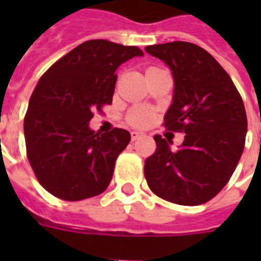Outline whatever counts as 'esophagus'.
I'll list each match as a JSON object with an SVG mask.
<instances>
[{
    "instance_id": "esophagus-1",
    "label": "esophagus",
    "mask_w": 261,
    "mask_h": 261,
    "mask_svg": "<svg viewBox=\"0 0 261 261\" xmlns=\"http://www.w3.org/2000/svg\"><path fill=\"white\" fill-rule=\"evenodd\" d=\"M140 137H142V133H140V131H131V140H133V141L138 140Z\"/></svg>"
}]
</instances>
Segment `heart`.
Masks as SVG:
<instances>
[{
  "label": "heart",
  "instance_id": "b5f03b06",
  "mask_svg": "<svg viewBox=\"0 0 261 261\" xmlns=\"http://www.w3.org/2000/svg\"><path fill=\"white\" fill-rule=\"evenodd\" d=\"M128 123L134 127H147L151 123V114L148 113L145 109L136 108L128 113Z\"/></svg>",
  "mask_w": 261,
  "mask_h": 261
}]
</instances>
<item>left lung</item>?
Instances as JSON below:
<instances>
[{
	"mask_svg": "<svg viewBox=\"0 0 261 261\" xmlns=\"http://www.w3.org/2000/svg\"><path fill=\"white\" fill-rule=\"evenodd\" d=\"M145 50L169 65L175 80L165 128L186 134L177 151L153 137L156 149L144 166L148 186L166 201L204 204L229 181L245 148L247 117L241 93L218 61L197 44L172 42Z\"/></svg>",
	"mask_w": 261,
	"mask_h": 261,
	"instance_id": "1",
	"label": "left lung"
}]
</instances>
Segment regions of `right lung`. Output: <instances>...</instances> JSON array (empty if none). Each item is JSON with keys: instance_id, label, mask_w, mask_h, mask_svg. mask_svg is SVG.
<instances>
[{"instance_id": "right-lung-1", "label": "right lung", "mask_w": 261, "mask_h": 261, "mask_svg": "<svg viewBox=\"0 0 261 261\" xmlns=\"http://www.w3.org/2000/svg\"><path fill=\"white\" fill-rule=\"evenodd\" d=\"M142 54L137 46L88 40L57 60L39 80L23 131L29 164L50 194L80 201L108 189L116 159L131 136L123 128L95 133L89 121L112 103L119 65Z\"/></svg>"}]
</instances>
